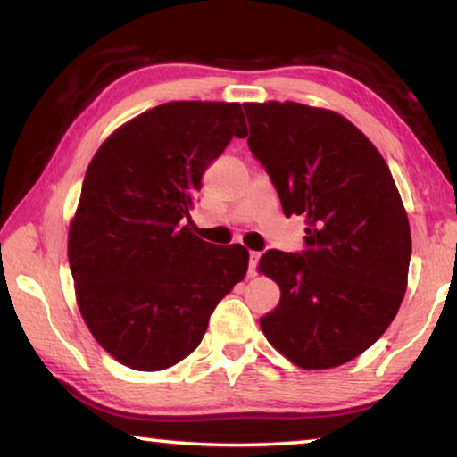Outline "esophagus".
Here are the masks:
<instances>
[{"label": "esophagus", "mask_w": 457, "mask_h": 457, "mask_svg": "<svg viewBox=\"0 0 457 457\" xmlns=\"http://www.w3.org/2000/svg\"><path fill=\"white\" fill-rule=\"evenodd\" d=\"M258 262H260V253L250 252V266H247V276H250V278L258 274Z\"/></svg>", "instance_id": "1"}]
</instances>
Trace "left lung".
<instances>
[{"mask_svg": "<svg viewBox=\"0 0 457 457\" xmlns=\"http://www.w3.org/2000/svg\"><path fill=\"white\" fill-rule=\"evenodd\" d=\"M247 146L286 218L303 215L304 250H268L260 272L280 303L260 319L274 349L303 369H330L381 338L403 300L411 260L403 201L373 143L337 112L245 103Z\"/></svg>", "mask_w": 457, "mask_h": 457, "instance_id": "8db88e82", "label": "left lung"}]
</instances>
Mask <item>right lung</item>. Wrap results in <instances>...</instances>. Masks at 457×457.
<instances>
[{
	"instance_id": "add662e5",
	"label": "right lung",
	"mask_w": 457,
	"mask_h": 457,
	"mask_svg": "<svg viewBox=\"0 0 457 457\" xmlns=\"http://www.w3.org/2000/svg\"><path fill=\"white\" fill-rule=\"evenodd\" d=\"M245 135L237 103H167L129 120L90 161L68 260L84 322L122 365L161 370L187 357L244 280L245 247L204 242L181 221L205 169Z\"/></svg>"
}]
</instances>
